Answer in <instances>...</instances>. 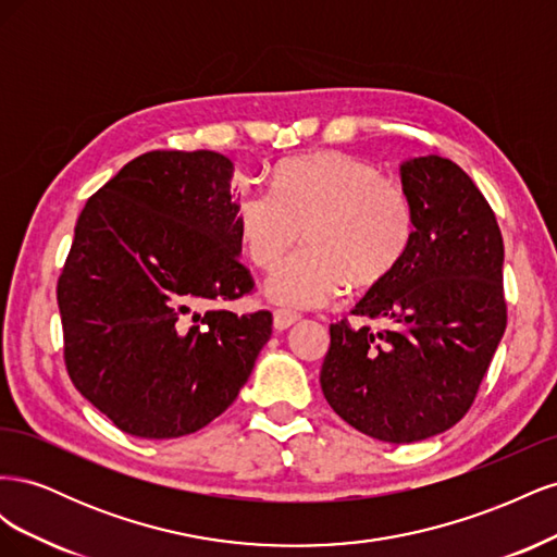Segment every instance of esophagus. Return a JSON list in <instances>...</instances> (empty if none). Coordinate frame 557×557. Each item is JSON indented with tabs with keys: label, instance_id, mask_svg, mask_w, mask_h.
<instances>
[{
	"label": "esophagus",
	"instance_id": "obj_1",
	"mask_svg": "<svg viewBox=\"0 0 557 557\" xmlns=\"http://www.w3.org/2000/svg\"><path fill=\"white\" fill-rule=\"evenodd\" d=\"M301 315L297 311H290V309H276L274 311V327L281 332V330H288L290 325H295L297 320Z\"/></svg>",
	"mask_w": 557,
	"mask_h": 557
}]
</instances>
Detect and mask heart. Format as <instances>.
I'll return each instance as SVG.
<instances>
[{"mask_svg": "<svg viewBox=\"0 0 557 557\" xmlns=\"http://www.w3.org/2000/svg\"><path fill=\"white\" fill-rule=\"evenodd\" d=\"M234 225L248 260L267 272L305 232L309 248L267 281L269 297L299 309L327 305L346 285L379 288L407 258L416 232L409 193L342 150L278 162L272 193H239Z\"/></svg>", "mask_w": 557, "mask_h": 557, "instance_id": "heart-1", "label": "heart"}]
</instances>
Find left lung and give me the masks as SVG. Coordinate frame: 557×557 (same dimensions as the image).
<instances>
[{
    "label": "left lung",
    "instance_id": "obj_1",
    "mask_svg": "<svg viewBox=\"0 0 557 557\" xmlns=\"http://www.w3.org/2000/svg\"><path fill=\"white\" fill-rule=\"evenodd\" d=\"M413 244L397 272L350 313L383 327L330 325L320 385L348 425L387 444L446 432L469 411L504 330L497 218L458 164H401Z\"/></svg>",
    "mask_w": 557,
    "mask_h": 557
}]
</instances>
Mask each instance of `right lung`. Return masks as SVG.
I'll return each instance as SVG.
<instances>
[{"label":"right lung","instance_id":"1","mask_svg":"<svg viewBox=\"0 0 557 557\" xmlns=\"http://www.w3.org/2000/svg\"><path fill=\"white\" fill-rule=\"evenodd\" d=\"M213 150H150L83 207L58 278L64 364L76 391L141 440L209 425L237 399L272 313L237 315L252 293Z\"/></svg>","mask_w":557,"mask_h":557}]
</instances>
